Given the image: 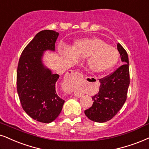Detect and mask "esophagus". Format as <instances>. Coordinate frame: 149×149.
<instances>
[{
  "mask_svg": "<svg viewBox=\"0 0 149 149\" xmlns=\"http://www.w3.org/2000/svg\"><path fill=\"white\" fill-rule=\"evenodd\" d=\"M71 73H72V74H79V73L75 71V70L71 71ZM68 93H69V92H68Z\"/></svg>",
  "mask_w": 149,
  "mask_h": 149,
  "instance_id": "34e87169",
  "label": "esophagus"
}]
</instances>
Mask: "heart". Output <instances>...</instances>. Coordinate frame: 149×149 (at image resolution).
<instances>
[{
    "label": "heart",
    "instance_id": "obj_1",
    "mask_svg": "<svg viewBox=\"0 0 149 149\" xmlns=\"http://www.w3.org/2000/svg\"><path fill=\"white\" fill-rule=\"evenodd\" d=\"M62 55L69 62L87 58V66L93 72H106L116 65L119 54L112 45L98 38H87L74 42L71 49L62 51Z\"/></svg>",
    "mask_w": 149,
    "mask_h": 149
}]
</instances>
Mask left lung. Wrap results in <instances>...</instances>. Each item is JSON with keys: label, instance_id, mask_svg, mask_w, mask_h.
Instances as JSON below:
<instances>
[{"label": "left lung", "instance_id": "left-lung-1", "mask_svg": "<svg viewBox=\"0 0 149 149\" xmlns=\"http://www.w3.org/2000/svg\"><path fill=\"white\" fill-rule=\"evenodd\" d=\"M117 47L124 64L113 73L100 79V91L93 97L94 102L84 111L88 118L93 122L103 123L111 119L126 100L130 84L128 54L119 43Z\"/></svg>", "mask_w": 149, "mask_h": 149}]
</instances>
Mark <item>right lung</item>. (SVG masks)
Returning a JSON list of instances; mask_svg holds the SVG:
<instances>
[{
    "label": "right lung",
    "mask_w": 149,
    "mask_h": 149,
    "mask_svg": "<svg viewBox=\"0 0 149 149\" xmlns=\"http://www.w3.org/2000/svg\"><path fill=\"white\" fill-rule=\"evenodd\" d=\"M58 32L42 30L25 47L17 68V92L23 109L34 120L50 123L58 116L65 101L56 93L59 75L43 63L46 50L54 51Z\"/></svg>",
    "instance_id": "add662e5"
}]
</instances>
